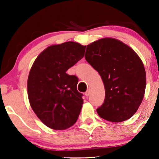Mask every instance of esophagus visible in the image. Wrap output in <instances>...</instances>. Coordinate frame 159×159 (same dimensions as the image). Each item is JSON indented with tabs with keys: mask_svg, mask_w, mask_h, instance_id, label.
Listing matches in <instances>:
<instances>
[{
	"mask_svg": "<svg viewBox=\"0 0 159 159\" xmlns=\"http://www.w3.org/2000/svg\"><path fill=\"white\" fill-rule=\"evenodd\" d=\"M90 93H91V90H90V89H89V90L85 93V96H89L90 95Z\"/></svg>",
	"mask_w": 159,
	"mask_h": 159,
	"instance_id": "1",
	"label": "esophagus"
}]
</instances>
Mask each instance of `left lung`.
Masks as SVG:
<instances>
[{"instance_id": "obj_1", "label": "left lung", "mask_w": 159, "mask_h": 159, "mask_svg": "<svg viewBox=\"0 0 159 159\" xmlns=\"http://www.w3.org/2000/svg\"><path fill=\"white\" fill-rule=\"evenodd\" d=\"M85 59L99 73L105 98L100 117L120 123L136 113L146 89V72L139 56L123 42L102 38L87 45Z\"/></svg>"}]
</instances>
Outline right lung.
I'll return each instance as SVG.
<instances>
[{
	"mask_svg": "<svg viewBox=\"0 0 159 159\" xmlns=\"http://www.w3.org/2000/svg\"><path fill=\"white\" fill-rule=\"evenodd\" d=\"M86 46L66 42L45 48L33 63L27 79L29 102L46 126L64 130L73 125L84 100L78 79L66 71L84 57Z\"/></svg>",
	"mask_w": 159,
	"mask_h": 159,
	"instance_id": "add662e5",
	"label": "right lung"
}]
</instances>
